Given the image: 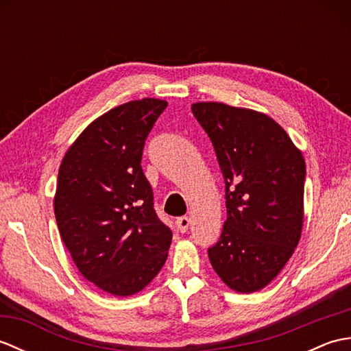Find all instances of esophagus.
Returning <instances> with one entry per match:
<instances>
[{"mask_svg":"<svg viewBox=\"0 0 351 351\" xmlns=\"http://www.w3.org/2000/svg\"><path fill=\"white\" fill-rule=\"evenodd\" d=\"M190 223H191L190 217H180V219L176 220V228H178V230H180L181 234H184V232H187V230H189Z\"/></svg>","mask_w":351,"mask_h":351,"instance_id":"1","label":"esophagus"}]
</instances>
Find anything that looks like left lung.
Returning <instances> with one entry per match:
<instances>
[{
  "label": "left lung",
  "instance_id": "obj_1",
  "mask_svg": "<svg viewBox=\"0 0 351 351\" xmlns=\"http://www.w3.org/2000/svg\"><path fill=\"white\" fill-rule=\"evenodd\" d=\"M225 180L226 221L208 249L221 280L238 293L268 285L299 244L306 166L271 117L220 102L193 104Z\"/></svg>",
  "mask_w": 351,
  "mask_h": 351
}]
</instances>
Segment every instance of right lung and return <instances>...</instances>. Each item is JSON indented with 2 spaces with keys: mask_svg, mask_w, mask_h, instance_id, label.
<instances>
[{
  "mask_svg": "<svg viewBox=\"0 0 351 351\" xmlns=\"http://www.w3.org/2000/svg\"><path fill=\"white\" fill-rule=\"evenodd\" d=\"M166 101H131L96 119L66 152L54 213L62 240L84 278L131 295L167 259L171 230L158 219L141 169L145 141Z\"/></svg>",
  "mask_w": 351,
  "mask_h": 351,
  "instance_id": "right-lung-1",
  "label": "right lung"
}]
</instances>
